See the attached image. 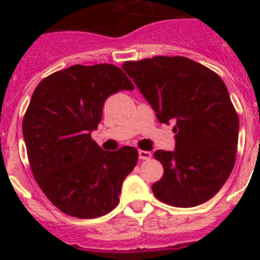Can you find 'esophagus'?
Segmentation results:
<instances>
[{
    "mask_svg": "<svg viewBox=\"0 0 260 260\" xmlns=\"http://www.w3.org/2000/svg\"><path fill=\"white\" fill-rule=\"evenodd\" d=\"M152 156L150 151H144V150H139V159L142 160H146V159H150Z\"/></svg>",
    "mask_w": 260,
    "mask_h": 260,
    "instance_id": "esophagus-1",
    "label": "esophagus"
}]
</instances>
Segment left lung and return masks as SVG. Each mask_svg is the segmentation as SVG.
I'll return each instance as SVG.
<instances>
[{
    "label": "left lung",
    "instance_id": "obj_1",
    "mask_svg": "<svg viewBox=\"0 0 260 260\" xmlns=\"http://www.w3.org/2000/svg\"><path fill=\"white\" fill-rule=\"evenodd\" d=\"M160 122H174L175 151L154 152L163 177L152 185L159 201L191 208L213 197L236 160L239 116L225 83L214 71L185 56L124 62Z\"/></svg>",
    "mask_w": 260,
    "mask_h": 260
}]
</instances>
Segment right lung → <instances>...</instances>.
<instances>
[{
    "label": "right lung",
    "mask_w": 260,
    "mask_h": 260,
    "mask_svg": "<svg viewBox=\"0 0 260 260\" xmlns=\"http://www.w3.org/2000/svg\"><path fill=\"white\" fill-rule=\"evenodd\" d=\"M134 85L121 69L75 64L48 75L35 89L22 135L35 179L60 212L95 218L118 205L121 185L138 163V150H101L91 139L102 106Z\"/></svg>",
    "instance_id": "add662e5"
}]
</instances>
